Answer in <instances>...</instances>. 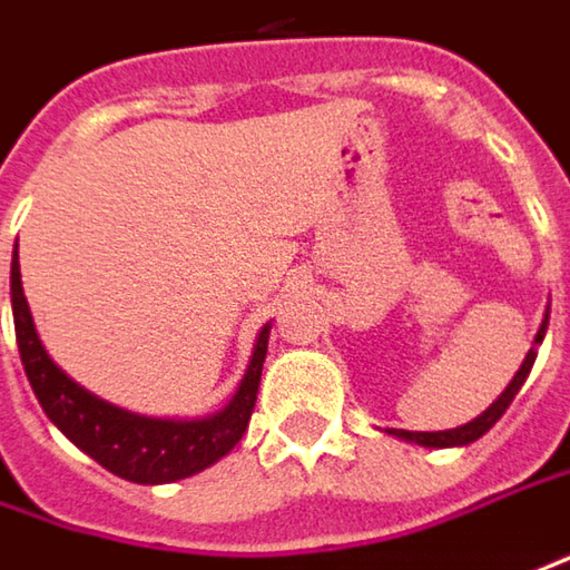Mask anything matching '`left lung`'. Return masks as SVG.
Listing matches in <instances>:
<instances>
[{"label":"left lung","mask_w":570,"mask_h":570,"mask_svg":"<svg viewBox=\"0 0 570 570\" xmlns=\"http://www.w3.org/2000/svg\"><path fill=\"white\" fill-rule=\"evenodd\" d=\"M546 325H549V312H546V322H542V328L535 334V341H532L530 354L523 360V366L517 370V376L510 380V385L501 392V399L491 405V409L479 414L475 421H469V424H462L456 431H436V433H414V431H392L399 433V436H405V440H417V443H424V446H462V443H472V440H479L482 433H488L494 424H498V417L510 409V402H513V395L520 392V385L527 383V376H530L532 363H535V351H539V344H542V337H546Z\"/></svg>","instance_id":"1"}]
</instances>
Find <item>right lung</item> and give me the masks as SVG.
<instances>
[{
	"label": "right lung",
	"instance_id": "obj_1",
	"mask_svg": "<svg viewBox=\"0 0 570 570\" xmlns=\"http://www.w3.org/2000/svg\"><path fill=\"white\" fill-rule=\"evenodd\" d=\"M12 315L18 354H21L28 383L35 389L43 414L82 453H88L98 465H105L108 472L127 479V482L165 484L187 479V475L213 465L219 456H226L252 421L261 385V366H264V354H267V334H271L267 325L258 334L248 373L226 409L213 417H204V421H153V417H139V414L114 409L108 402L95 399L47 357L38 332H35V318L28 309L24 289H21L18 252L12 261Z\"/></svg>",
	"mask_w": 570,
	"mask_h": 570
}]
</instances>
